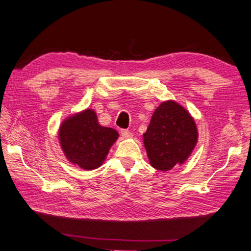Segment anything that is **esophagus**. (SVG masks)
<instances>
[{
  "label": "esophagus",
  "instance_id": "esophagus-1",
  "mask_svg": "<svg viewBox=\"0 0 251 251\" xmlns=\"http://www.w3.org/2000/svg\"><path fill=\"white\" fill-rule=\"evenodd\" d=\"M122 136L124 138H129V137H131V133L129 130H127V129H122Z\"/></svg>",
  "mask_w": 251,
  "mask_h": 251
}]
</instances>
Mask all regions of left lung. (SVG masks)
Returning <instances> with one entry per match:
<instances>
[{"label": "left lung", "instance_id": "1", "mask_svg": "<svg viewBox=\"0 0 251 251\" xmlns=\"http://www.w3.org/2000/svg\"><path fill=\"white\" fill-rule=\"evenodd\" d=\"M198 133L189 113L174 100L161 103L152 114L144 134L148 159L159 171L182 164L196 146Z\"/></svg>", "mask_w": 251, "mask_h": 251}]
</instances>
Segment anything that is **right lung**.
Listing matches in <instances>:
<instances>
[{
	"label": "right lung",
	"mask_w": 251,
	"mask_h": 251,
	"mask_svg": "<svg viewBox=\"0 0 251 251\" xmlns=\"http://www.w3.org/2000/svg\"><path fill=\"white\" fill-rule=\"evenodd\" d=\"M58 138L72 164L92 171L103 164L118 133L110 127L100 126L94 110L85 109L62 123Z\"/></svg>",
	"instance_id": "add662e5"
}]
</instances>
